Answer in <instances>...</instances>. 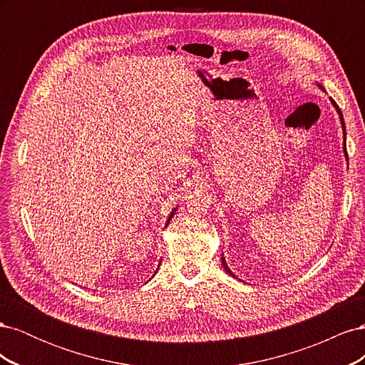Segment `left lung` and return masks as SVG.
<instances>
[{
  "label": "left lung",
  "instance_id": "left-lung-1",
  "mask_svg": "<svg viewBox=\"0 0 365 365\" xmlns=\"http://www.w3.org/2000/svg\"><path fill=\"white\" fill-rule=\"evenodd\" d=\"M318 86L319 88H322V90H323V86L322 85H319L318 83ZM324 91V90H323ZM330 102H332V105H334V108L336 109V113H338V115H339V121H341V128H342V135H344V155H346V160L349 161V158H347V150H346V125H344V118H342V113H341V109L338 108V105L332 101V98H330ZM220 259H222V267H224V269H225V272L228 274V275H231V277H236V275L233 274V271H231L230 268H228V264H227V262H225V259H224V256L222 257H220Z\"/></svg>",
  "mask_w": 365,
  "mask_h": 365
}]
</instances>
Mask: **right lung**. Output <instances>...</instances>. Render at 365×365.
<instances>
[{"mask_svg": "<svg viewBox=\"0 0 365 365\" xmlns=\"http://www.w3.org/2000/svg\"><path fill=\"white\" fill-rule=\"evenodd\" d=\"M176 210H178V208H173V210H172V213H170V215H169V219H168V224H169V222H170V219H172V217H173V215H175V212H176ZM168 224H165V225H168Z\"/></svg>", "mask_w": 365, "mask_h": 365, "instance_id": "1", "label": "right lung"}]
</instances>
